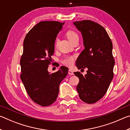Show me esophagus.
Returning <instances> with one entry per match:
<instances>
[{
  "label": "esophagus",
  "instance_id": "esophagus-1",
  "mask_svg": "<svg viewBox=\"0 0 130 130\" xmlns=\"http://www.w3.org/2000/svg\"><path fill=\"white\" fill-rule=\"evenodd\" d=\"M68 74H70V75H73V74H74L73 72L72 71V70H70V69H69V71H68Z\"/></svg>",
  "mask_w": 130,
  "mask_h": 130
}]
</instances>
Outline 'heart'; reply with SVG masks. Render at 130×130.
I'll use <instances>...</instances> for the list:
<instances>
[{
	"instance_id": "b5f03b06",
	"label": "heart",
	"mask_w": 130,
	"mask_h": 130,
	"mask_svg": "<svg viewBox=\"0 0 130 130\" xmlns=\"http://www.w3.org/2000/svg\"><path fill=\"white\" fill-rule=\"evenodd\" d=\"M66 36H67L68 39L72 43L76 39L78 38V36L77 34L73 30H68V31L66 32ZM58 39L56 38V40H55V46H57V45H58ZM74 61V58L73 57L69 56L66 57L65 59H63L62 60V63L63 64L68 66V67H71V66L73 65Z\"/></svg>"
}]
</instances>
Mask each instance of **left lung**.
Here are the masks:
<instances>
[{
	"label": "left lung",
	"mask_w": 130,
	"mask_h": 130,
	"mask_svg": "<svg viewBox=\"0 0 130 130\" xmlns=\"http://www.w3.org/2000/svg\"><path fill=\"white\" fill-rule=\"evenodd\" d=\"M73 24L81 32L85 47L76 61V67L88 69L85 76L78 72L74 73L80 80L77 91L81 100L93 104L104 96L113 79L112 43L99 24L89 20Z\"/></svg>",
	"instance_id": "8db88e82"
}]
</instances>
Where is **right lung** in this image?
<instances>
[{"label":"right lung","mask_w":130,"mask_h":130,"mask_svg":"<svg viewBox=\"0 0 130 130\" xmlns=\"http://www.w3.org/2000/svg\"><path fill=\"white\" fill-rule=\"evenodd\" d=\"M63 25L56 21L41 22L30 30L23 42L21 78L30 98L41 106L56 101L60 84L68 74V68L62 66L53 73L47 70L55 40Z\"/></svg>","instance_id":"1"}]
</instances>
